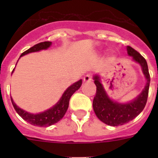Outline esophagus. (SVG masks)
Listing matches in <instances>:
<instances>
[{
	"instance_id": "1",
	"label": "esophagus",
	"mask_w": 158,
	"mask_h": 158,
	"mask_svg": "<svg viewBox=\"0 0 158 158\" xmlns=\"http://www.w3.org/2000/svg\"><path fill=\"white\" fill-rule=\"evenodd\" d=\"M91 80H92V76L90 74H86L83 78L84 82H89V81H91Z\"/></svg>"
}]
</instances>
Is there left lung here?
<instances>
[{
	"mask_svg": "<svg viewBox=\"0 0 158 158\" xmlns=\"http://www.w3.org/2000/svg\"><path fill=\"white\" fill-rule=\"evenodd\" d=\"M127 51L128 55L132 57L134 62L141 65L142 73L146 79L145 88L136 98L127 103L114 101L106 93L104 86L100 82V76L96 74L93 77L96 86V93L93 102V110L100 121L111 127L123 125L138 116L144 109L148 98L150 77L147 62L138 51L131 47L127 46Z\"/></svg>",
	"mask_w": 158,
	"mask_h": 158,
	"instance_id": "1",
	"label": "left lung"
}]
</instances>
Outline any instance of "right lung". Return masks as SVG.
I'll return each instance as SVG.
<instances>
[{
	"instance_id": "obj_1",
	"label": "right lung",
	"mask_w": 158,
	"mask_h": 158,
	"mask_svg": "<svg viewBox=\"0 0 158 158\" xmlns=\"http://www.w3.org/2000/svg\"><path fill=\"white\" fill-rule=\"evenodd\" d=\"M51 44H52L51 42H43V43H38L23 53H22L20 57L29 54V53L38 52V51H40L42 50H47L51 47ZM81 84L82 80L81 79L78 81L71 85L70 86H69L65 89V91L63 93L62 97L53 107L43 111V112L37 113V114H32V113L27 112V111L19 107L14 103L12 97H11V100H12V105H13L16 112L18 113V115L22 118H23L25 121H27V123H29L31 125H34V126L49 127L56 123L60 119L63 118L67 109H68V107H69V99L77 90L80 89Z\"/></svg>"
}]
</instances>
